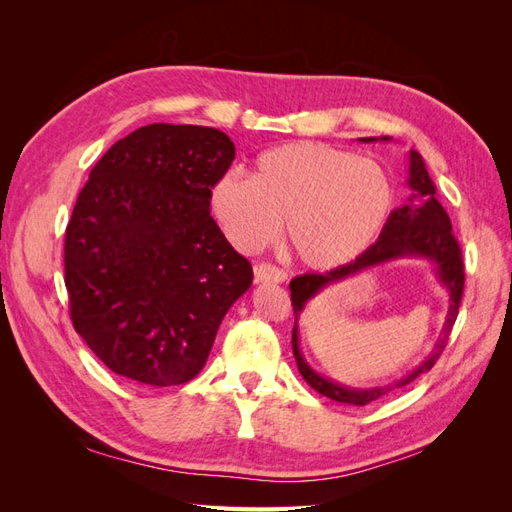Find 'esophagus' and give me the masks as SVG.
<instances>
[{
	"label": "esophagus",
	"instance_id": "esophagus-1",
	"mask_svg": "<svg viewBox=\"0 0 512 512\" xmlns=\"http://www.w3.org/2000/svg\"><path fill=\"white\" fill-rule=\"evenodd\" d=\"M254 277L258 284H282V282H286L288 275H286V271L277 269L273 265H258L254 269Z\"/></svg>",
	"mask_w": 512,
	"mask_h": 512
}]
</instances>
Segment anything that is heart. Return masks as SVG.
<instances>
[{"label":"heart","mask_w":512,"mask_h":512,"mask_svg":"<svg viewBox=\"0 0 512 512\" xmlns=\"http://www.w3.org/2000/svg\"><path fill=\"white\" fill-rule=\"evenodd\" d=\"M393 200L380 164L309 141L262 151L250 179L228 173L211 188V211L237 250L258 252L286 220L292 254L316 271L367 252L389 222Z\"/></svg>","instance_id":"heart-1"}]
</instances>
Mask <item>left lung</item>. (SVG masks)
<instances>
[{
	"mask_svg": "<svg viewBox=\"0 0 512 512\" xmlns=\"http://www.w3.org/2000/svg\"><path fill=\"white\" fill-rule=\"evenodd\" d=\"M361 143H389V136L380 138H359ZM408 188L412 190V196L408 198L406 205H401L391 211V218L382 228L380 237L374 245L367 247L359 258L352 260L350 265H344L339 269H331L327 273H305L294 277L290 282V299L294 309V329H292V352L297 359V367L305 382L312 386L320 395L329 397L339 404L350 406H367L371 401L380 399L382 395L391 393L399 386H406L412 380H416L421 374L436 365L440 354L448 342L453 324L457 320L461 294H463V260L461 250L453 237V226L444 207L438 203L436 188L429 179V173L425 168V162L421 153L414 149L408 153ZM401 257H423L432 262L434 274L449 292V312L443 325V331L439 342L434 345L432 352L406 377L399 381L368 387L367 390H356L355 387L339 385L330 379H324L311 369L305 361L298 346V318L307 300H311L316 293L331 283L349 279L350 276L368 270L374 266L385 264L386 261L400 259Z\"/></svg>",
	"mask_w": 512,
	"mask_h": 512,
	"instance_id": "obj_1",
	"label": "left lung"
}]
</instances>
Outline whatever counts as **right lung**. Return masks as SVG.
I'll return each instance as SVG.
<instances>
[{
	"label": "right lung",
	"instance_id": "right-lung-1",
	"mask_svg": "<svg viewBox=\"0 0 512 512\" xmlns=\"http://www.w3.org/2000/svg\"><path fill=\"white\" fill-rule=\"evenodd\" d=\"M235 160L205 126L151 123L89 173L66 228L74 329L117 376L175 386L205 367L252 265L211 218V188Z\"/></svg>",
	"mask_w": 512,
	"mask_h": 512
}]
</instances>
